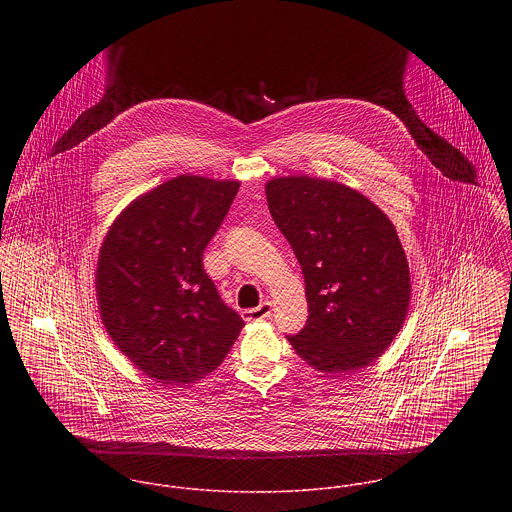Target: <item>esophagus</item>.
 <instances>
[{
	"label": "esophagus",
	"instance_id": "obj_1",
	"mask_svg": "<svg viewBox=\"0 0 512 512\" xmlns=\"http://www.w3.org/2000/svg\"><path fill=\"white\" fill-rule=\"evenodd\" d=\"M270 315H272V303H270V301H264V303H260V305L254 307V309L242 311V317H244L246 321H260V319H266V317H270Z\"/></svg>",
	"mask_w": 512,
	"mask_h": 512
}]
</instances>
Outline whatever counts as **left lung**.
<instances>
[{
    "mask_svg": "<svg viewBox=\"0 0 512 512\" xmlns=\"http://www.w3.org/2000/svg\"><path fill=\"white\" fill-rule=\"evenodd\" d=\"M268 209L305 280L309 317L288 335L307 365L331 374L376 361L404 325L410 268L390 219L359 191L307 175L266 183Z\"/></svg>",
    "mask_w": 512,
    "mask_h": 512,
    "instance_id": "obj_1",
    "label": "left lung"
}]
</instances>
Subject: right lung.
<instances>
[{
	"label": "right lung",
	"mask_w": 512,
	"mask_h": 512,
	"mask_svg": "<svg viewBox=\"0 0 512 512\" xmlns=\"http://www.w3.org/2000/svg\"><path fill=\"white\" fill-rule=\"evenodd\" d=\"M238 189L199 175L169 179L132 201L100 246L102 323L132 365L161 384L213 372L244 327L203 268Z\"/></svg>",
	"instance_id": "1"
}]
</instances>
